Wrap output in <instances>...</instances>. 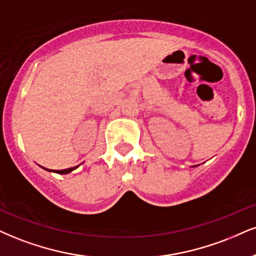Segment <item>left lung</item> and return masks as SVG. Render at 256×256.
I'll return each instance as SVG.
<instances>
[{
  "label": "left lung",
  "mask_w": 256,
  "mask_h": 256,
  "mask_svg": "<svg viewBox=\"0 0 256 256\" xmlns=\"http://www.w3.org/2000/svg\"><path fill=\"white\" fill-rule=\"evenodd\" d=\"M192 167H194V166H192Z\"/></svg>",
  "instance_id": "obj_1"
}]
</instances>
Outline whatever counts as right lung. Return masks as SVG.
Here are the masks:
<instances>
[{
	"label": "right lung",
	"instance_id": "obj_1",
	"mask_svg": "<svg viewBox=\"0 0 256 256\" xmlns=\"http://www.w3.org/2000/svg\"><path fill=\"white\" fill-rule=\"evenodd\" d=\"M78 167H80V165L74 166V167H70V168H66V170H60V171H59V170H56V171H54V170H47V168H45V167H42V168L46 170V171H48V172L58 173V174H68V173L74 171V170L78 168Z\"/></svg>",
	"mask_w": 256,
	"mask_h": 256
}]
</instances>
